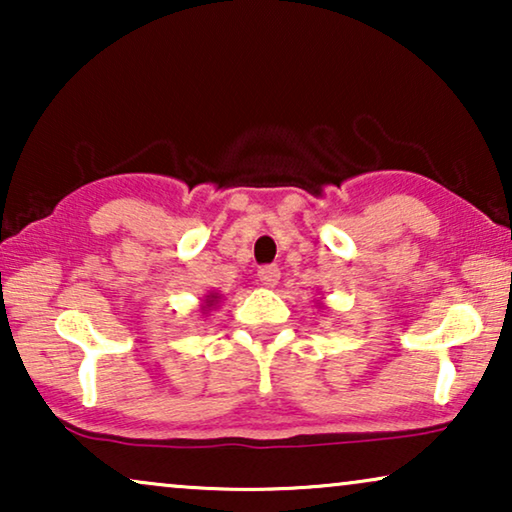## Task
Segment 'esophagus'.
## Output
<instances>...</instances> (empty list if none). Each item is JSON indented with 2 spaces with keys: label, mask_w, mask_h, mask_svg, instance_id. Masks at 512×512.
Masks as SVG:
<instances>
[{
  "label": "esophagus",
  "mask_w": 512,
  "mask_h": 512,
  "mask_svg": "<svg viewBox=\"0 0 512 512\" xmlns=\"http://www.w3.org/2000/svg\"><path fill=\"white\" fill-rule=\"evenodd\" d=\"M279 277H282V272H279V268H275V265H263V268L258 270V282L268 286V289H275Z\"/></svg>",
  "instance_id": "34e87169"
}]
</instances>
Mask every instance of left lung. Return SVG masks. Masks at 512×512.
<instances>
[{
    "label": "left lung",
    "instance_id": "left-lung-1",
    "mask_svg": "<svg viewBox=\"0 0 512 512\" xmlns=\"http://www.w3.org/2000/svg\"><path fill=\"white\" fill-rule=\"evenodd\" d=\"M317 307H319V310H321V307H324V300H319V303H317Z\"/></svg>",
    "mask_w": 512,
    "mask_h": 512
}]
</instances>
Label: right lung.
I'll list each match as a JSON object with an SVG mask.
<instances>
[{
	"instance_id": "right-lung-1",
	"label": "right lung",
	"mask_w": 512,
	"mask_h": 512,
	"mask_svg": "<svg viewBox=\"0 0 512 512\" xmlns=\"http://www.w3.org/2000/svg\"><path fill=\"white\" fill-rule=\"evenodd\" d=\"M221 300H223V296H221V293H216V291H209V293H207V296H205V298H202V303H200V312H202V314H209V312H212V310H214V307H216V305H219V303H221Z\"/></svg>"
}]
</instances>
